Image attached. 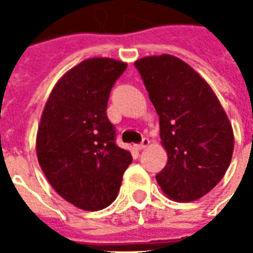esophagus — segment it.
Masks as SVG:
<instances>
[{"label": "esophagus", "mask_w": 253, "mask_h": 253, "mask_svg": "<svg viewBox=\"0 0 253 253\" xmlns=\"http://www.w3.org/2000/svg\"><path fill=\"white\" fill-rule=\"evenodd\" d=\"M149 143H150L149 138H143L142 142L138 143V145H135V149H137V150H142V149H145L146 146H149Z\"/></svg>", "instance_id": "obj_1"}]
</instances>
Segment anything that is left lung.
Segmentation results:
<instances>
[{
    "label": "left lung",
    "mask_w": 253,
    "mask_h": 253,
    "mask_svg": "<svg viewBox=\"0 0 253 253\" xmlns=\"http://www.w3.org/2000/svg\"><path fill=\"white\" fill-rule=\"evenodd\" d=\"M160 118L168 163L156 179L176 202L199 199L221 181L232 161V125L210 85L169 54L135 61Z\"/></svg>",
    "instance_id": "left-lung-1"
}]
</instances>
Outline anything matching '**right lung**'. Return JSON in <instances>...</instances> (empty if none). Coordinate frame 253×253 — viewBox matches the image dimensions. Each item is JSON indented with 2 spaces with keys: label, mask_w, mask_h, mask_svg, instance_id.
<instances>
[{
  "label": "right lung",
  "mask_w": 253,
  "mask_h": 253,
  "mask_svg": "<svg viewBox=\"0 0 253 253\" xmlns=\"http://www.w3.org/2000/svg\"><path fill=\"white\" fill-rule=\"evenodd\" d=\"M127 63L89 58L58 80L47 99L36 135L43 173L65 201L97 211L118 196L132 157L115 143L107 118L110 92Z\"/></svg>",
  "instance_id": "right-lung-1"
}]
</instances>
